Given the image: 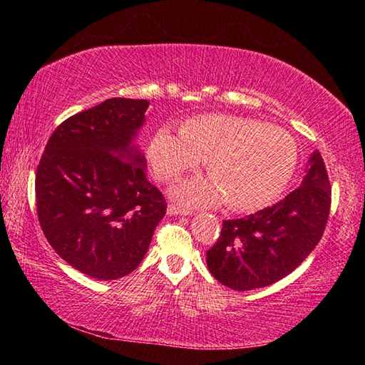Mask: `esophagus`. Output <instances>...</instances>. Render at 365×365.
Segmentation results:
<instances>
[{"mask_svg": "<svg viewBox=\"0 0 365 365\" xmlns=\"http://www.w3.org/2000/svg\"><path fill=\"white\" fill-rule=\"evenodd\" d=\"M168 214H169V215H191L193 212L188 211V209L178 207V206H175V205H169V206H168Z\"/></svg>", "mask_w": 365, "mask_h": 365, "instance_id": "1", "label": "esophagus"}]
</instances>
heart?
<instances>
[{
	"label": "heart",
	"instance_id": "b5f03b06",
	"mask_svg": "<svg viewBox=\"0 0 365 365\" xmlns=\"http://www.w3.org/2000/svg\"><path fill=\"white\" fill-rule=\"evenodd\" d=\"M148 159L159 180H172L205 160L209 177H193L170 188L187 207L225 205L259 211L282 195L298 164V146L280 127L232 114H206L182 123L180 132L159 128L148 143Z\"/></svg>",
	"mask_w": 365,
	"mask_h": 365
}]
</instances>
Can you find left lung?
<instances>
[{
  "instance_id": "obj_1",
  "label": "left lung",
  "mask_w": 365,
  "mask_h": 365,
  "mask_svg": "<svg viewBox=\"0 0 365 365\" xmlns=\"http://www.w3.org/2000/svg\"><path fill=\"white\" fill-rule=\"evenodd\" d=\"M330 195L324 159L314 151L301 185L285 200L243 219L224 220L217 243L206 252L209 272L237 292L282 280L322 238Z\"/></svg>"
}]
</instances>
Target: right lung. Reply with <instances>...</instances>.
<instances>
[{
  "label": "right lung",
  "instance_id": "obj_1",
  "mask_svg": "<svg viewBox=\"0 0 365 365\" xmlns=\"http://www.w3.org/2000/svg\"><path fill=\"white\" fill-rule=\"evenodd\" d=\"M150 101L110 98L69 117L48 140L36 211L53 250L96 280L138 267L165 214L137 141Z\"/></svg>",
  "mask_w": 365,
  "mask_h": 365
}]
</instances>
